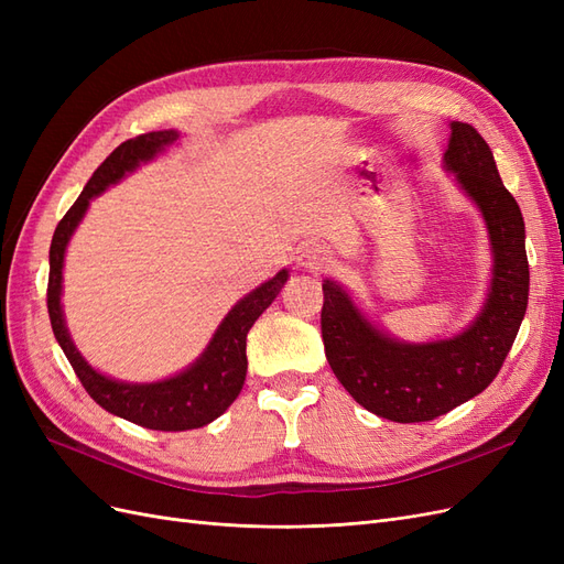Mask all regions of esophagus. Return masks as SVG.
Wrapping results in <instances>:
<instances>
[{"instance_id":"esophagus-1","label":"esophagus","mask_w":564,"mask_h":564,"mask_svg":"<svg viewBox=\"0 0 564 564\" xmlns=\"http://www.w3.org/2000/svg\"><path fill=\"white\" fill-rule=\"evenodd\" d=\"M329 263H332L329 251L324 249L322 245H315V242L301 247V251H299V256H296V265L303 268V270L319 272V270H324V268H329Z\"/></svg>"}]
</instances>
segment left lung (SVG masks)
Wrapping results in <instances>:
<instances>
[{
	"instance_id": "8db88e82",
	"label": "left lung",
	"mask_w": 564,
	"mask_h": 564,
	"mask_svg": "<svg viewBox=\"0 0 564 564\" xmlns=\"http://www.w3.org/2000/svg\"><path fill=\"white\" fill-rule=\"evenodd\" d=\"M442 166L482 214L491 280L482 308L447 338L409 344L371 322L348 289L324 280V355L357 404L398 423L433 421L468 402L497 377L527 311L524 220L506 191L487 141L470 124L449 122Z\"/></svg>"
}]
</instances>
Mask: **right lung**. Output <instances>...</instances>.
I'll list each match as a JSON object with an SVG mask.
<instances>
[{
	"label": "right lung",
	"mask_w": 564,
	"mask_h": 564,
	"mask_svg": "<svg viewBox=\"0 0 564 564\" xmlns=\"http://www.w3.org/2000/svg\"><path fill=\"white\" fill-rule=\"evenodd\" d=\"M178 141L176 129L150 131L135 139L117 145L110 158L100 164L89 183L84 185L82 195L56 226L54 240L48 249V289L46 305L51 317V329L70 360L82 386L89 395L106 409V412L127 419L150 431H193L218 419L237 400L247 379V334L253 322L263 315L268 305L278 299L289 270L282 268L275 278H270L261 286H256L245 299L237 301L228 315L220 319L207 348L193 365H187L174 377H166L150 383H131L108 377V373L94 369L84 355L77 350L70 332L65 327L63 315V265L65 251L70 245L77 226L87 214L91 199L108 191L110 185L122 181L127 174L135 172L141 164L152 162L162 152Z\"/></svg>",
	"instance_id": "1"
}]
</instances>
